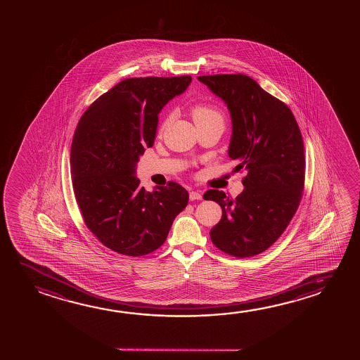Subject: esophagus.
Returning a JSON list of instances; mask_svg holds the SVG:
<instances>
[{
    "instance_id": "34e87169",
    "label": "esophagus",
    "mask_w": 360,
    "mask_h": 360,
    "mask_svg": "<svg viewBox=\"0 0 360 360\" xmlns=\"http://www.w3.org/2000/svg\"><path fill=\"white\" fill-rule=\"evenodd\" d=\"M189 198H191V200H202V192L200 191H191Z\"/></svg>"
}]
</instances>
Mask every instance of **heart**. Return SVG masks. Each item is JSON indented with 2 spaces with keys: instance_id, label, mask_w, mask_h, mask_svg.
Instances as JSON below:
<instances>
[{
  "instance_id": "b5f03b06",
  "label": "heart",
  "mask_w": 360,
  "mask_h": 360,
  "mask_svg": "<svg viewBox=\"0 0 360 360\" xmlns=\"http://www.w3.org/2000/svg\"><path fill=\"white\" fill-rule=\"evenodd\" d=\"M191 114H192L193 120H195L197 125L208 123V122H212V120L224 122V117H222V114L218 110L217 108L210 105V104H205V103H200V104H195L192 106ZM167 124H168V118H165L163 123L160 124V131L165 129Z\"/></svg>"
}]
</instances>
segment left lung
<instances>
[{
	"label": "left lung",
	"instance_id": "obj_1",
	"mask_svg": "<svg viewBox=\"0 0 360 360\" xmlns=\"http://www.w3.org/2000/svg\"><path fill=\"white\" fill-rule=\"evenodd\" d=\"M197 79L227 104L232 119L229 155L237 162L235 172H248L236 198L218 189L203 195L222 208L210 236L224 254L251 257L276 242L300 205L305 183L300 128L289 106L248 75Z\"/></svg>",
	"mask_w": 360,
	"mask_h": 360
}]
</instances>
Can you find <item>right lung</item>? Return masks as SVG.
Here are the masks:
<instances>
[{
  "label": "right lung",
  "instance_id": "1",
  "mask_svg": "<svg viewBox=\"0 0 360 360\" xmlns=\"http://www.w3.org/2000/svg\"><path fill=\"white\" fill-rule=\"evenodd\" d=\"M191 82L189 75L125 79L77 123L70 153L77 206L89 230L114 252H153L188 203V192L176 182L147 192L136 167L146 148L153 147L162 108Z\"/></svg>",
  "mask_w": 360,
  "mask_h": 360
}]
</instances>
